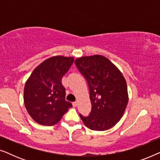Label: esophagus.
I'll return each instance as SVG.
<instances>
[{
    "label": "esophagus",
    "mask_w": 160,
    "mask_h": 160,
    "mask_svg": "<svg viewBox=\"0 0 160 160\" xmlns=\"http://www.w3.org/2000/svg\"><path fill=\"white\" fill-rule=\"evenodd\" d=\"M72 105H73V107H76V106H77V105H78V102L77 101L73 102H72Z\"/></svg>",
    "instance_id": "obj_1"
}]
</instances>
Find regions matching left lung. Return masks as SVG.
Segmentation results:
<instances>
[{"mask_svg": "<svg viewBox=\"0 0 160 160\" xmlns=\"http://www.w3.org/2000/svg\"><path fill=\"white\" fill-rule=\"evenodd\" d=\"M75 64L86 78L89 89L91 112L79 114L87 128L107 130L121 119L128 102L127 82L121 71L102 55L82 57Z\"/></svg>", "mask_w": 160, "mask_h": 160, "instance_id": "left-lung-1", "label": "left lung"}]
</instances>
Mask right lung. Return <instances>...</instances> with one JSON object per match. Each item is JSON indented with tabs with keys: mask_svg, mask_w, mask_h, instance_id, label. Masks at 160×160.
Segmentation results:
<instances>
[{
	"mask_svg": "<svg viewBox=\"0 0 160 160\" xmlns=\"http://www.w3.org/2000/svg\"><path fill=\"white\" fill-rule=\"evenodd\" d=\"M73 58L52 57L32 71L25 83L24 102L32 119L43 125H54L72 107L65 100L62 78L68 71Z\"/></svg>",
	"mask_w": 160,
	"mask_h": 160,
	"instance_id": "obj_1",
	"label": "right lung"
}]
</instances>
